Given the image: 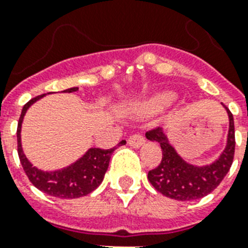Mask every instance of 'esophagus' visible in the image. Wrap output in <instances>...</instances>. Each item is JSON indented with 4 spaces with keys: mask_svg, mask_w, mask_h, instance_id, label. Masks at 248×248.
<instances>
[{
    "mask_svg": "<svg viewBox=\"0 0 248 248\" xmlns=\"http://www.w3.org/2000/svg\"><path fill=\"white\" fill-rule=\"evenodd\" d=\"M144 143H145V139L140 134H135V135H131L128 138V144L134 148H140Z\"/></svg>",
    "mask_w": 248,
    "mask_h": 248,
    "instance_id": "obj_1",
    "label": "esophagus"
}]
</instances>
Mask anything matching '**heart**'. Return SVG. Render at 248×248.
<instances>
[{
    "instance_id": "heart-1",
    "label": "heart",
    "mask_w": 248,
    "mask_h": 248,
    "mask_svg": "<svg viewBox=\"0 0 248 248\" xmlns=\"http://www.w3.org/2000/svg\"><path fill=\"white\" fill-rule=\"evenodd\" d=\"M175 100V95L171 93H162L155 95V97H152L151 100L145 101L141 108L145 112H158L161 109L166 108L167 105H170Z\"/></svg>"
}]
</instances>
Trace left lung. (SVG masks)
I'll return each mask as SVG.
<instances>
[{
    "label": "left lung",
    "instance_id": "left-lung-1",
    "mask_svg": "<svg viewBox=\"0 0 248 248\" xmlns=\"http://www.w3.org/2000/svg\"><path fill=\"white\" fill-rule=\"evenodd\" d=\"M225 107V105H224ZM229 116V132L227 147L215 162L206 166H194L185 162L171 147L161 127L145 134L147 139L157 141L162 149V159L155 169L148 172V180L157 192L177 201L200 200L207 196L223 181L234 158L235 138L233 114L225 107Z\"/></svg>",
    "mask_w": 248,
    "mask_h": 248
}]
</instances>
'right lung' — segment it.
<instances>
[{
  "mask_svg": "<svg viewBox=\"0 0 248 248\" xmlns=\"http://www.w3.org/2000/svg\"><path fill=\"white\" fill-rule=\"evenodd\" d=\"M77 90L78 87H72V89L64 90V93H75ZM42 96H45V93L33 97L23 107L20 118L17 122V155H19L23 170L27 173L31 183L37 189H40L41 192L46 193L48 196L65 198V200L87 196L89 193L95 190L101 184L105 172L108 170L110 155L116 148H110V149L91 148L77 162L68 166L65 169L52 171V172H45V171H41L37 167L32 166V163L27 159L25 155L23 153V149H21V122H23L27 109ZM124 144H126V141L122 140L118 145H124Z\"/></svg>",
  "mask_w": 248,
  "mask_h": 248,
  "instance_id": "1",
  "label": "right lung"
}]
</instances>
